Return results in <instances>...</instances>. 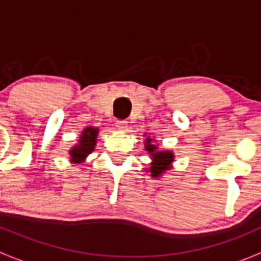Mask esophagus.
I'll return each instance as SVG.
<instances>
[{"label":"esophagus","instance_id":"34e87169","mask_svg":"<svg viewBox=\"0 0 261 261\" xmlns=\"http://www.w3.org/2000/svg\"><path fill=\"white\" fill-rule=\"evenodd\" d=\"M115 125H116V127H117V128L125 130V128L127 127V121H126V120H116Z\"/></svg>","mask_w":261,"mask_h":261}]
</instances>
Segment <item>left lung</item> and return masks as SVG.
Returning a JSON list of instances; mask_svg holds the SVG:
<instances>
[{
  "instance_id": "8db88e82",
  "label": "left lung",
  "mask_w": 261,
  "mask_h": 261,
  "mask_svg": "<svg viewBox=\"0 0 261 261\" xmlns=\"http://www.w3.org/2000/svg\"><path fill=\"white\" fill-rule=\"evenodd\" d=\"M146 150L151 154L152 163L150 167L152 177H159L162 173L169 169V165L173 162V154L170 151H155L156 146L151 144V139H146Z\"/></svg>"
}]
</instances>
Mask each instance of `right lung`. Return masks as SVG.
I'll use <instances>...</instances> for the list:
<instances>
[{
	"label": "right lung",
	"instance_id": "right-lung-1",
	"mask_svg": "<svg viewBox=\"0 0 261 261\" xmlns=\"http://www.w3.org/2000/svg\"><path fill=\"white\" fill-rule=\"evenodd\" d=\"M97 134H98V130L93 127H87L83 131V135L81 136L80 144L73 147V150L70 151V156H72L73 162L80 163L81 160H83L93 150L94 145H96Z\"/></svg>",
	"mask_w": 261,
	"mask_h": 261
}]
</instances>
